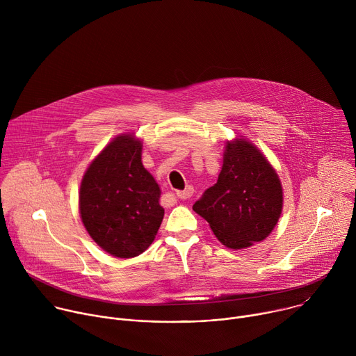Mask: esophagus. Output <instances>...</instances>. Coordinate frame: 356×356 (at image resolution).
I'll use <instances>...</instances> for the list:
<instances>
[{
  "instance_id": "obj_1",
  "label": "esophagus",
  "mask_w": 356,
  "mask_h": 356,
  "mask_svg": "<svg viewBox=\"0 0 356 356\" xmlns=\"http://www.w3.org/2000/svg\"><path fill=\"white\" fill-rule=\"evenodd\" d=\"M193 193H194V190H193V187H186V190H183V191H177L176 193V195L180 198V200H188L191 195H193Z\"/></svg>"
}]
</instances>
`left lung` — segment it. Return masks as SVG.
Here are the masks:
<instances>
[{
	"label": "left lung",
	"mask_w": 356,
	"mask_h": 356,
	"mask_svg": "<svg viewBox=\"0 0 356 356\" xmlns=\"http://www.w3.org/2000/svg\"><path fill=\"white\" fill-rule=\"evenodd\" d=\"M282 207L283 191L275 169L250 142L236 139L225 145L218 180L193 210L225 246L242 249L272 232Z\"/></svg>",
	"instance_id": "8db88e82"
}]
</instances>
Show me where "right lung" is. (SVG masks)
<instances>
[{
    "instance_id": "1",
    "label": "right lung",
    "mask_w": 356,
    "mask_h": 356,
    "mask_svg": "<svg viewBox=\"0 0 356 356\" xmlns=\"http://www.w3.org/2000/svg\"><path fill=\"white\" fill-rule=\"evenodd\" d=\"M142 143L121 135L88 166L80 214L90 236L117 258H134L154 242L165 210L161 188L140 162Z\"/></svg>"
}]
</instances>
